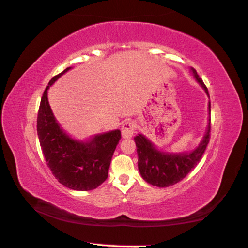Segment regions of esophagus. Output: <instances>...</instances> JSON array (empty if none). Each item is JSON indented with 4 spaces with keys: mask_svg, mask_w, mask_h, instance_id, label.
I'll list each match as a JSON object with an SVG mask.
<instances>
[{
    "mask_svg": "<svg viewBox=\"0 0 248 248\" xmlns=\"http://www.w3.org/2000/svg\"><path fill=\"white\" fill-rule=\"evenodd\" d=\"M135 124L133 122H126L123 124L122 128V135L124 138H131L134 134Z\"/></svg>",
    "mask_w": 248,
    "mask_h": 248,
    "instance_id": "1",
    "label": "esophagus"
}]
</instances>
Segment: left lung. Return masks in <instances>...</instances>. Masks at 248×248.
I'll return each instance as SVG.
<instances>
[{"instance_id": "obj_1", "label": "left lung", "mask_w": 248, "mask_h": 248, "mask_svg": "<svg viewBox=\"0 0 248 248\" xmlns=\"http://www.w3.org/2000/svg\"><path fill=\"white\" fill-rule=\"evenodd\" d=\"M195 80L205 91L209 98L207 88L197 74L194 68H190ZM211 101H208V120L204 135L197 147L189 152L170 153L160 151L155 144L142 134L134 137L138 155V170L144 181L158 187H168L179 182L199 163L209 141L211 132Z\"/></svg>"}]
</instances>
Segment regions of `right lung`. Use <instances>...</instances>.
Masks as SVG:
<instances>
[{
  "label": "right lung",
  "mask_w": 248,
  "mask_h": 248,
  "mask_svg": "<svg viewBox=\"0 0 248 248\" xmlns=\"http://www.w3.org/2000/svg\"><path fill=\"white\" fill-rule=\"evenodd\" d=\"M70 69L72 67L52 78L43 93L37 114V136L47 166L58 181L74 190H91L108 178L122 133L113 130L95 134L87 140H78L62 129L50 108L48 90Z\"/></svg>",
  "instance_id": "1"
}]
</instances>
